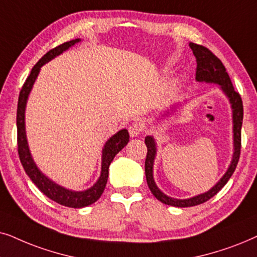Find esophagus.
Returning <instances> with one entry per match:
<instances>
[{
  "instance_id": "esophagus-1",
  "label": "esophagus",
  "mask_w": 257,
  "mask_h": 257,
  "mask_svg": "<svg viewBox=\"0 0 257 257\" xmlns=\"http://www.w3.org/2000/svg\"><path fill=\"white\" fill-rule=\"evenodd\" d=\"M141 133H143V126L142 124H140V123H133L132 125H129V134L133 138H135V136H139Z\"/></svg>"
}]
</instances>
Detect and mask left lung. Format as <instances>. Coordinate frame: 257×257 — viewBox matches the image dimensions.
<instances>
[{
  "mask_svg": "<svg viewBox=\"0 0 257 257\" xmlns=\"http://www.w3.org/2000/svg\"><path fill=\"white\" fill-rule=\"evenodd\" d=\"M191 50H193L194 56L196 57V80L198 82H210V83H217L221 85L222 90L224 91L225 95L229 97V101L231 103L232 108V119H234V147L235 152L234 156H232V161L230 163L227 173L224 176L218 181L215 187L211 188L207 193L198 195V196L187 198V200H176V198H172L167 195H164L159 188L156 187L155 182L153 179V164L154 159H155L156 147L155 141L152 136H147L145 140V143L147 146V156L145 162V169H146V177L147 183L150 191H152L154 196L157 200L164 204L174 207H193L197 206V204L207 202L211 197L215 196L222 188L225 186L228 180L230 179L232 173L235 172L236 166H237L238 160H240L241 154V128H242V119H243V103H242L241 95L234 89V85L231 83L230 77L225 70V67L221 60L218 59L216 55H214L208 48L201 46V44L190 43L189 44Z\"/></svg>",
  "mask_w": 257,
  "mask_h": 257,
  "instance_id": "left-lung-1",
  "label": "left lung"
}]
</instances>
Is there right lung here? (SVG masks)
<instances>
[{
    "mask_svg": "<svg viewBox=\"0 0 257 257\" xmlns=\"http://www.w3.org/2000/svg\"><path fill=\"white\" fill-rule=\"evenodd\" d=\"M80 39L68 41L60 46L50 49L46 55L41 57V60L37 62L35 66L33 67L32 71H30L29 76L22 85L21 91H20L19 96V103H17V114H16V125H17V152H19L20 161H21L23 169L27 175L30 177V180L35 183V186L49 197L50 200L55 201L59 204H62L64 207L70 208H83L87 207L89 204H93L96 202L98 198L101 197L102 193H103L105 184L108 181V174H109V166H110L111 161L114 160L116 154L119 150L124 148L126 143L129 142V133L126 129H122L117 134H115L110 140H108L105 143L103 152H102V170L101 176L96 183L93 187L89 188L88 190L84 191H71L64 188L57 186L53 181H50L48 177L43 175L40 172L36 164L34 163L30 155L28 143H27L26 139V131H25V109H26V102L28 98V95L32 90V87L35 82L37 75L41 67L44 63L54 59L55 56L60 55L62 51L67 50L68 48L74 46L77 43Z\"/></svg>",
    "mask_w": 257,
    "mask_h": 257,
    "instance_id": "right-lung-1",
    "label": "right lung"
}]
</instances>
